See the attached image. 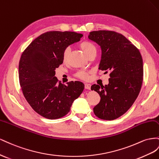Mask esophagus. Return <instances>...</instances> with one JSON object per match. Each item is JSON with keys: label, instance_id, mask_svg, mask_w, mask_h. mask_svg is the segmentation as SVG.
I'll use <instances>...</instances> for the list:
<instances>
[{"label": "esophagus", "instance_id": "1", "mask_svg": "<svg viewBox=\"0 0 159 159\" xmlns=\"http://www.w3.org/2000/svg\"><path fill=\"white\" fill-rule=\"evenodd\" d=\"M90 87H91V85H90V84H89V83H85V84H84V88H85L86 89L90 90Z\"/></svg>", "mask_w": 159, "mask_h": 159}]
</instances>
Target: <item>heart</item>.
<instances>
[{"label": "heart", "instance_id": "b5f03b06", "mask_svg": "<svg viewBox=\"0 0 159 159\" xmlns=\"http://www.w3.org/2000/svg\"><path fill=\"white\" fill-rule=\"evenodd\" d=\"M79 47L81 49L83 50V51L87 57H89L90 54H91L92 53H94V52L97 53V48L95 47V45L92 42L89 41V40H84V41L81 42L79 44ZM70 52V49L69 47H66L65 48V50L62 52L63 61L65 62L68 60ZM89 72L90 71L81 70L77 72L76 75L77 77H79V78L81 79L87 80L89 78Z\"/></svg>", "mask_w": 159, "mask_h": 159}]
</instances>
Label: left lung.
<instances>
[{"label":"left lung","mask_w":159,"mask_h":159,"mask_svg":"<svg viewBox=\"0 0 159 159\" xmlns=\"http://www.w3.org/2000/svg\"><path fill=\"white\" fill-rule=\"evenodd\" d=\"M89 39L101 47L99 69L110 72L108 85L91 86L101 97L93 111L99 119L114 120L129 109L140 93L143 80L141 54L125 36L115 31H92Z\"/></svg>","instance_id":"left-lung-1"}]
</instances>
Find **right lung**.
I'll return each mask as SVG.
<instances>
[{
  "instance_id": "1",
  "label": "right lung",
  "mask_w": 159,
  "mask_h": 159,
  "mask_svg": "<svg viewBox=\"0 0 159 159\" xmlns=\"http://www.w3.org/2000/svg\"><path fill=\"white\" fill-rule=\"evenodd\" d=\"M82 34L69 31H49L36 38L22 53L19 65L22 93L33 109L48 119H57L70 111L84 85L79 81L63 84L55 75L62 64V52L78 42Z\"/></svg>"
}]
</instances>
